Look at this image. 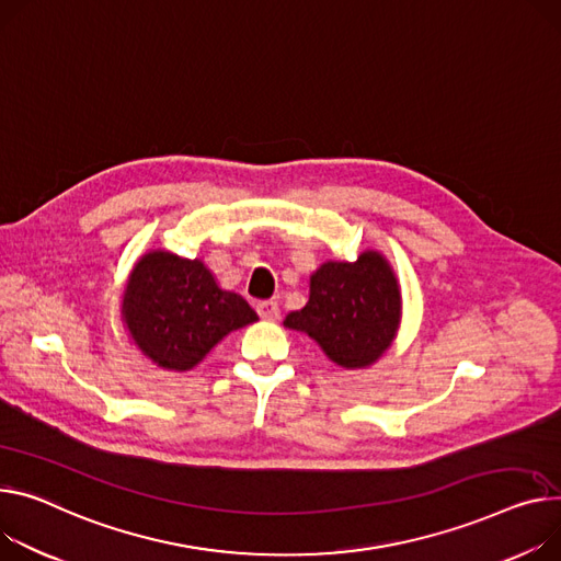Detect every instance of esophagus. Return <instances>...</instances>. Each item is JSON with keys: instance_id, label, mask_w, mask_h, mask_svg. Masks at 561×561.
Segmentation results:
<instances>
[{"instance_id": "esophagus-1", "label": "esophagus", "mask_w": 561, "mask_h": 561, "mask_svg": "<svg viewBox=\"0 0 561 561\" xmlns=\"http://www.w3.org/2000/svg\"><path fill=\"white\" fill-rule=\"evenodd\" d=\"M255 310H257V314H261V319H265V321H276L280 317V308H278L274 298L261 300V304L255 306Z\"/></svg>"}]
</instances>
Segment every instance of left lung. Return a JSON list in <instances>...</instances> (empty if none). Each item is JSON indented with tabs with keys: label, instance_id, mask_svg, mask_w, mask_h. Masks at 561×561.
Wrapping results in <instances>:
<instances>
[{
	"label": "left lung",
	"instance_id": "8db88e82",
	"mask_svg": "<svg viewBox=\"0 0 561 561\" xmlns=\"http://www.w3.org/2000/svg\"><path fill=\"white\" fill-rule=\"evenodd\" d=\"M400 289L375 251L355 263H325L310 278V300L289 312L285 328L310 334L343 368H364L391 346L400 325Z\"/></svg>",
	"mask_w": 561,
	"mask_h": 561
}]
</instances>
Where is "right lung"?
Wrapping results in <instances>:
<instances>
[{"instance_id":"obj_1","label":"right lung","mask_w":561,"mask_h":561,"mask_svg":"<svg viewBox=\"0 0 561 561\" xmlns=\"http://www.w3.org/2000/svg\"><path fill=\"white\" fill-rule=\"evenodd\" d=\"M123 319L157 366L188 370L222 336L253 323L257 314L240 294L220 289L204 263L152 251L127 283Z\"/></svg>"}]
</instances>
